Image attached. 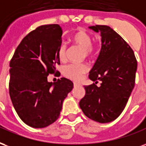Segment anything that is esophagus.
I'll return each mask as SVG.
<instances>
[{"mask_svg": "<svg viewBox=\"0 0 146 146\" xmlns=\"http://www.w3.org/2000/svg\"><path fill=\"white\" fill-rule=\"evenodd\" d=\"M78 86V84L74 82V87H76V86Z\"/></svg>", "mask_w": 146, "mask_h": 146, "instance_id": "esophagus-1", "label": "esophagus"}]
</instances>
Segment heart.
<instances>
[{"mask_svg":"<svg viewBox=\"0 0 146 146\" xmlns=\"http://www.w3.org/2000/svg\"><path fill=\"white\" fill-rule=\"evenodd\" d=\"M72 41L74 44L82 46L84 50L85 57H92L96 51V45L92 42V35L83 29H78L72 33ZM67 46L64 43H60L57 50V57L60 61H64L66 58ZM89 71V67L85 64H70L66 65L63 69V74L68 78L73 81H79L84 74Z\"/></svg>","mask_w":146,"mask_h":146,"instance_id":"heart-1","label":"heart"}]
</instances>
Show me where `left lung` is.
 <instances>
[{
  "label": "left lung",
  "instance_id": "obj_1",
  "mask_svg": "<svg viewBox=\"0 0 146 146\" xmlns=\"http://www.w3.org/2000/svg\"><path fill=\"white\" fill-rule=\"evenodd\" d=\"M100 32V52L89 78L95 82L85 86L86 95L79 102L84 114L100 123L115 120L124 110L135 82L137 60L122 37L107 25L90 26ZM101 82L97 86L98 81Z\"/></svg>",
  "mask_w": 146,
  "mask_h": 146
}]
</instances>
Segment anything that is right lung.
<instances>
[{"instance_id":"obj_1","label":"right lung","mask_w":146,"mask_h":146,"mask_svg":"<svg viewBox=\"0 0 146 146\" xmlns=\"http://www.w3.org/2000/svg\"><path fill=\"white\" fill-rule=\"evenodd\" d=\"M62 29L57 24L37 27L25 36L10 61L9 94L21 120L36 128L53 124L60 116L64 100L73 89L65 78L49 82L50 74L59 72L57 50Z\"/></svg>"}]
</instances>
